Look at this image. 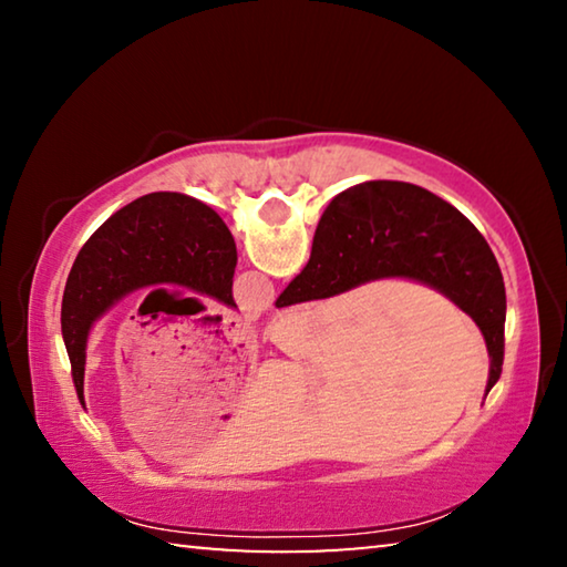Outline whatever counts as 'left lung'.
I'll return each instance as SVG.
<instances>
[{
	"instance_id": "1",
	"label": "left lung",
	"mask_w": 567,
	"mask_h": 567,
	"mask_svg": "<svg viewBox=\"0 0 567 567\" xmlns=\"http://www.w3.org/2000/svg\"><path fill=\"white\" fill-rule=\"evenodd\" d=\"M237 247L213 207L152 192L114 213L76 255L62 297V338L84 405V348L92 322L147 285H185L229 307Z\"/></svg>"
}]
</instances>
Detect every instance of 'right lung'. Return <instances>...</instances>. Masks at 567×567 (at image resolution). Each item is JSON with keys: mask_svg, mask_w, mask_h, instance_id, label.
<instances>
[{"mask_svg": "<svg viewBox=\"0 0 567 567\" xmlns=\"http://www.w3.org/2000/svg\"><path fill=\"white\" fill-rule=\"evenodd\" d=\"M380 277L435 287L475 320L491 354V392L505 348L501 267L467 217L417 185L378 179L334 197L315 229L310 262L275 305L322 300Z\"/></svg>", "mask_w": 567, "mask_h": 567, "instance_id": "1", "label": "right lung"}]
</instances>
